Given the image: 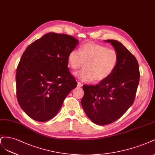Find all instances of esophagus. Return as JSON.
Returning a JSON list of instances; mask_svg holds the SVG:
<instances>
[{
  "label": "esophagus",
  "instance_id": "34e87169",
  "mask_svg": "<svg viewBox=\"0 0 155 155\" xmlns=\"http://www.w3.org/2000/svg\"><path fill=\"white\" fill-rule=\"evenodd\" d=\"M77 86H78V87H82V84H81V82H78L77 83Z\"/></svg>",
  "mask_w": 155,
  "mask_h": 155
}]
</instances>
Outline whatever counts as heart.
<instances>
[{
	"label": "heart",
	"mask_w": 155,
	"mask_h": 155,
	"mask_svg": "<svg viewBox=\"0 0 155 155\" xmlns=\"http://www.w3.org/2000/svg\"><path fill=\"white\" fill-rule=\"evenodd\" d=\"M118 61L117 52L97 44H85L79 51L73 49L68 55V63L73 70H77L85 63L84 69L74 73L84 82L102 81L108 78L115 69Z\"/></svg>",
	"instance_id": "heart-1"
}]
</instances>
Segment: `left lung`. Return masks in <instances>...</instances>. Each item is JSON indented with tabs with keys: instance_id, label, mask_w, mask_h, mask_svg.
I'll use <instances>...</instances> for the list:
<instances>
[{
	"instance_id": "1",
	"label": "left lung",
	"mask_w": 155,
	"mask_h": 155,
	"mask_svg": "<svg viewBox=\"0 0 155 155\" xmlns=\"http://www.w3.org/2000/svg\"><path fill=\"white\" fill-rule=\"evenodd\" d=\"M118 54V61L113 73L96 86H83L81 101L87 117L104 126L120 118L133 104L140 79L136 58L116 40H106Z\"/></svg>"
}]
</instances>
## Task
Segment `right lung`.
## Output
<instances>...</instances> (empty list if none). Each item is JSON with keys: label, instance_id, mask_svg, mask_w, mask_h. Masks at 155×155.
Here are the masks:
<instances>
[{"label": "right lung", "instance_id": "add662e5", "mask_svg": "<svg viewBox=\"0 0 155 155\" xmlns=\"http://www.w3.org/2000/svg\"><path fill=\"white\" fill-rule=\"evenodd\" d=\"M78 43L68 35L48 33L22 54L16 73L17 97L22 110L35 120L53 118L77 87L68 68V55Z\"/></svg>", "mask_w": 155, "mask_h": 155}]
</instances>
